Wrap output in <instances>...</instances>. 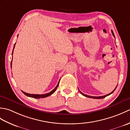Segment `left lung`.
<instances>
[{"mask_svg":"<svg viewBox=\"0 0 130 130\" xmlns=\"http://www.w3.org/2000/svg\"><path fill=\"white\" fill-rule=\"evenodd\" d=\"M111 32H112V35H113V36L114 37H115V35H114V34H113V32L112 30H111ZM117 87H116L115 89L113 90L111 93H110L109 94H107V95H103V96H90V95H86V94H84V93H82V92H80V91L79 90H79L80 93L82 94L83 95H84V96H86V97L90 98H94V99H102V98H105V97H106V96H108V95H110V94H112V93H113L114 91L116 90V89Z\"/></svg>","mask_w":130,"mask_h":130,"instance_id":"left-lung-1","label":"left lung"}]
</instances>
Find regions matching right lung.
I'll return each instance as SVG.
<instances>
[{
  "mask_svg": "<svg viewBox=\"0 0 130 130\" xmlns=\"http://www.w3.org/2000/svg\"><path fill=\"white\" fill-rule=\"evenodd\" d=\"M15 43L14 44V47H13V50L14 48V46H15ZM13 51H12V55H13ZM12 60L11 61V68H12ZM59 82H60V80L59 82V83H58L57 85H56V87H55L54 89L52 90L51 92H49L48 93H46V94H29V93H25L22 90V92L23 93H24V94H25L26 95L28 96H29V97H32V98H46L47 97V96H48L50 95H51V94H52L55 91H56V89L57 88V87L59 86Z\"/></svg>",
  "mask_w": 130,
  "mask_h": 130,
  "instance_id": "1",
  "label": "right lung"
}]
</instances>
